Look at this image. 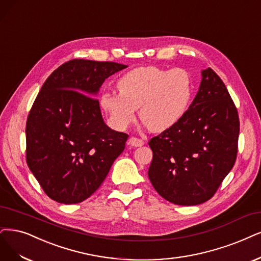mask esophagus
Segmentation results:
<instances>
[{"label": "esophagus", "mask_w": 261, "mask_h": 261, "mask_svg": "<svg viewBox=\"0 0 261 261\" xmlns=\"http://www.w3.org/2000/svg\"><path fill=\"white\" fill-rule=\"evenodd\" d=\"M128 144L133 147H140V146L144 145V141L139 138H136V137H131L128 141Z\"/></svg>", "instance_id": "1"}]
</instances>
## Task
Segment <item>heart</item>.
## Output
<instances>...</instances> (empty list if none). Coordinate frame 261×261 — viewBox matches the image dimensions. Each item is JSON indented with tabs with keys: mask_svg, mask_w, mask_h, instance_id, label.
I'll return each instance as SVG.
<instances>
[{
	"mask_svg": "<svg viewBox=\"0 0 261 261\" xmlns=\"http://www.w3.org/2000/svg\"><path fill=\"white\" fill-rule=\"evenodd\" d=\"M116 87L119 94L104 92L100 104L117 130L127 128L139 109L140 120L148 130L165 131L182 117L192 95L190 76L181 69L137 67L118 79Z\"/></svg>",
	"mask_w": 261,
	"mask_h": 261,
	"instance_id": "b5f03b06",
	"label": "heart"
}]
</instances>
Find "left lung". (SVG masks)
Returning a JSON list of instances; mask_svg holds the SVG:
<instances>
[{
  "label": "left lung",
  "instance_id": "8db88e82",
  "mask_svg": "<svg viewBox=\"0 0 261 261\" xmlns=\"http://www.w3.org/2000/svg\"><path fill=\"white\" fill-rule=\"evenodd\" d=\"M240 120L224 82L202 71L196 98L182 117L148 142V177L171 203L197 205L210 200L233 168Z\"/></svg>",
  "mask_w": 261,
  "mask_h": 261
}]
</instances>
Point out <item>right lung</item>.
<instances>
[{"mask_svg": "<svg viewBox=\"0 0 261 261\" xmlns=\"http://www.w3.org/2000/svg\"><path fill=\"white\" fill-rule=\"evenodd\" d=\"M125 67L73 59L49 75L36 96L27 119L25 159L45 194L59 203L89 198L124 149L129 136L104 123L93 95Z\"/></svg>", "mask_w": 261, "mask_h": 261, "instance_id": "add662e5", "label": "right lung"}]
</instances>
